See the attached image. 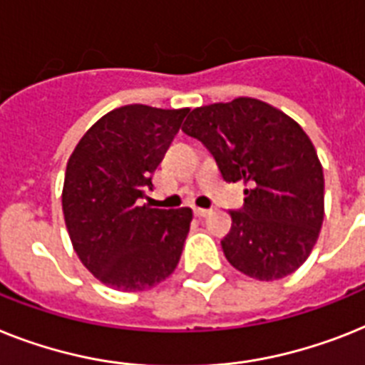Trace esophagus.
Returning <instances> with one entry per match:
<instances>
[{
  "label": "esophagus",
  "instance_id": "34e87169",
  "mask_svg": "<svg viewBox=\"0 0 365 365\" xmlns=\"http://www.w3.org/2000/svg\"><path fill=\"white\" fill-rule=\"evenodd\" d=\"M194 212H195V216H200V218H207V216H210V212H212V210L210 209H194Z\"/></svg>",
  "mask_w": 365,
  "mask_h": 365
}]
</instances>
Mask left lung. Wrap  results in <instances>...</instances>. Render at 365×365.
<instances>
[{
	"instance_id": "1",
	"label": "left lung",
	"mask_w": 365,
	"mask_h": 365,
	"mask_svg": "<svg viewBox=\"0 0 365 365\" xmlns=\"http://www.w3.org/2000/svg\"><path fill=\"white\" fill-rule=\"evenodd\" d=\"M182 132L200 140L227 182L242 180L225 257L250 278H285L309 257L324 218V177L302 126L257 98L192 110Z\"/></svg>"
}]
</instances>
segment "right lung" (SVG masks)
<instances>
[{
	"label": "right lung",
	"mask_w": 365,
	"mask_h": 365,
	"mask_svg": "<svg viewBox=\"0 0 365 365\" xmlns=\"http://www.w3.org/2000/svg\"><path fill=\"white\" fill-rule=\"evenodd\" d=\"M188 111L117 108L72 150L63 185L65 224L81 263L108 287L145 291L179 263L192 209H150L140 200Z\"/></svg>",
	"instance_id": "add662e5"
}]
</instances>
